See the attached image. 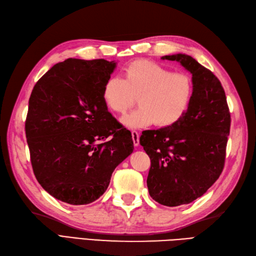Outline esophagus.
<instances>
[{
	"label": "esophagus",
	"mask_w": 256,
	"mask_h": 256,
	"mask_svg": "<svg viewBox=\"0 0 256 256\" xmlns=\"http://www.w3.org/2000/svg\"><path fill=\"white\" fill-rule=\"evenodd\" d=\"M132 138L134 146H138L140 145V133L136 132V130H132Z\"/></svg>",
	"instance_id": "esophagus-1"
}]
</instances>
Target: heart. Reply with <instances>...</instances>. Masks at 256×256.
Returning a JSON list of instances; mask_svg holds the SVG:
<instances>
[{"label":"heart","mask_w":256,"mask_h":256,"mask_svg":"<svg viewBox=\"0 0 256 256\" xmlns=\"http://www.w3.org/2000/svg\"><path fill=\"white\" fill-rule=\"evenodd\" d=\"M192 94L190 78L149 60H136L124 71V78L112 76L104 83L102 96L107 106L116 114H126L134 106L137 97L140 107L122 118L130 128H140L154 122L168 126L185 114Z\"/></svg>","instance_id":"obj_1"}]
</instances>
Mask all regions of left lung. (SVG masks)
<instances>
[{
    "label": "left lung",
    "mask_w": 256,
    "mask_h": 256,
    "mask_svg": "<svg viewBox=\"0 0 256 256\" xmlns=\"http://www.w3.org/2000/svg\"><path fill=\"white\" fill-rule=\"evenodd\" d=\"M192 74L188 108L172 126L144 130L140 145L149 156L147 187L152 198L166 206L188 204L218 180L224 168L230 130L225 90L212 71L192 56L175 54Z\"/></svg>",
    "instance_id": "left-lung-1"
}]
</instances>
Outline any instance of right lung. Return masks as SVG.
I'll return each instance as SVG.
<instances>
[{"label": "right lung", "instance_id": "add662e5", "mask_svg": "<svg viewBox=\"0 0 256 256\" xmlns=\"http://www.w3.org/2000/svg\"><path fill=\"white\" fill-rule=\"evenodd\" d=\"M116 66L68 58L32 90L24 124L32 168L44 190L69 204L100 198L114 168L133 152L132 134L102 96Z\"/></svg>", "mask_w": 256, "mask_h": 256}]
</instances>
